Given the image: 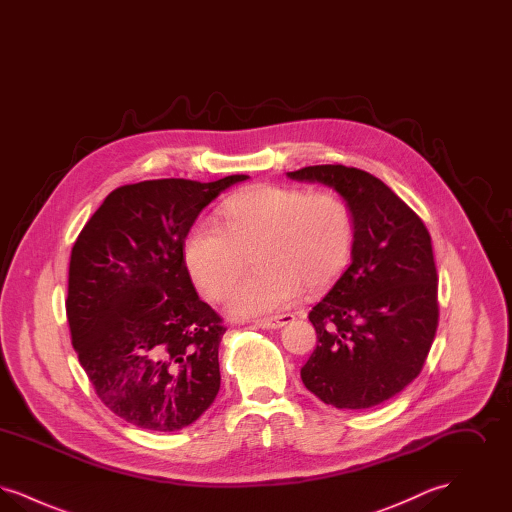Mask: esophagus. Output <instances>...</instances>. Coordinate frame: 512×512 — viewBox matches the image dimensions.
I'll return each instance as SVG.
<instances>
[{
    "label": "esophagus",
    "instance_id": "esophagus-1",
    "mask_svg": "<svg viewBox=\"0 0 512 512\" xmlns=\"http://www.w3.org/2000/svg\"><path fill=\"white\" fill-rule=\"evenodd\" d=\"M293 315H280V317H268L257 320V326L267 328V330H278L282 326H286L288 322H292Z\"/></svg>",
    "mask_w": 512,
    "mask_h": 512
}]
</instances>
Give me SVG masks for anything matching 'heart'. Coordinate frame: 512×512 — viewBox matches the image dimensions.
Segmentation results:
<instances>
[{"label":"heart","mask_w":512,"mask_h":512,"mask_svg":"<svg viewBox=\"0 0 512 512\" xmlns=\"http://www.w3.org/2000/svg\"><path fill=\"white\" fill-rule=\"evenodd\" d=\"M353 240V215L340 195L263 184L228 197L219 224L195 222L182 259L199 293L219 301L251 253L255 270L226 305L236 317H259L290 307L303 286L318 292L334 284L349 263Z\"/></svg>","instance_id":"1"}]
</instances>
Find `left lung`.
<instances>
[{
    "label": "left lung",
    "mask_w": 512,
    "mask_h": 512,
    "mask_svg": "<svg viewBox=\"0 0 512 512\" xmlns=\"http://www.w3.org/2000/svg\"><path fill=\"white\" fill-rule=\"evenodd\" d=\"M347 201L351 265L309 313L317 349L301 368L305 388L338 409H370L420 374L438 328L432 238L413 209L370 172L315 165L288 172Z\"/></svg>",
    "instance_id": "obj_1"
}]
</instances>
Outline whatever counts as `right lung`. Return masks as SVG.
Returning <instances> with one entry per match:
<instances>
[{
	"label": "right lung",
	"mask_w": 512,
	"mask_h": 512,
	"mask_svg": "<svg viewBox=\"0 0 512 512\" xmlns=\"http://www.w3.org/2000/svg\"><path fill=\"white\" fill-rule=\"evenodd\" d=\"M247 178L121 186L74 242L67 295L74 351L103 405L138 428L182 430L219 393L226 328L195 292L182 247L199 213Z\"/></svg>",
	"instance_id": "obj_1"
}]
</instances>
